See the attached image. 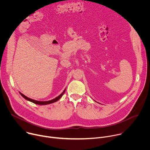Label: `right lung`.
I'll use <instances>...</instances> for the list:
<instances>
[{
    "mask_svg": "<svg viewBox=\"0 0 150 150\" xmlns=\"http://www.w3.org/2000/svg\"><path fill=\"white\" fill-rule=\"evenodd\" d=\"M65 90H66V89L63 91V93H62L61 94H60L58 97H56L55 98L52 99V100H49V101H40L34 100H33V99H31V98H30L27 97V96H25V95H24L23 94H22L21 93H20V94H21V96H22L25 100H28V101H31V102H32V103H34V104H39V105H46V104H49L54 103V102L57 101V100H59L62 97V96L63 95V94L65 93Z\"/></svg>",
    "mask_w": 150,
    "mask_h": 150,
    "instance_id": "add662e5",
    "label": "right lung"
}]
</instances>
